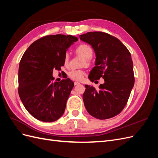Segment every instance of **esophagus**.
I'll return each mask as SVG.
<instances>
[{"label": "esophagus", "instance_id": "1", "mask_svg": "<svg viewBox=\"0 0 158 158\" xmlns=\"http://www.w3.org/2000/svg\"><path fill=\"white\" fill-rule=\"evenodd\" d=\"M78 84H80V83H79V82H74V85H78Z\"/></svg>", "mask_w": 158, "mask_h": 158}]
</instances>
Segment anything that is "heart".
Returning a JSON list of instances; mask_svg holds the SVG:
<instances>
[{
  "mask_svg": "<svg viewBox=\"0 0 158 158\" xmlns=\"http://www.w3.org/2000/svg\"><path fill=\"white\" fill-rule=\"evenodd\" d=\"M76 52L83 56L84 60L83 61L84 65H89L91 64V59L93 56V49L92 47L87 44H80L76 48ZM69 61V55L68 53L65 54L64 56V63L67 65ZM85 75V72L83 70H73L69 73L70 78L74 81H82Z\"/></svg>",
  "mask_w": 158,
  "mask_h": 158,
  "instance_id": "obj_1",
  "label": "heart"
}]
</instances>
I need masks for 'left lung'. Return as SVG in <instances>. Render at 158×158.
I'll use <instances>...</instances> for the list:
<instances>
[{
    "label": "left lung",
    "mask_w": 158,
    "mask_h": 158,
    "mask_svg": "<svg viewBox=\"0 0 158 158\" xmlns=\"http://www.w3.org/2000/svg\"><path fill=\"white\" fill-rule=\"evenodd\" d=\"M80 39L92 45L96 55L89 80L94 82L103 78L105 80L99 90L85 85V109L96 118H112L125 108L135 84L130 52L117 37L105 32H88L80 35Z\"/></svg>",
    "instance_id": "1"
}]
</instances>
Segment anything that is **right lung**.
<instances>
[{"label": "right lung", "mask_w": 158, "mask_h": 158, "mask_svg": "<svg viewBox=\"0 0 158 158\" xmlns=\"http://www.w3.org/2000/svg\"><path fill=\"white\" fill-rule=\"evenodd\" d=\"M76 37L49 35L28 47L20 62L18 94L27 111L44 122H53L63 115L74 83L69 78L53 82V69L64 66L69 47Z\"/></svg>", "instance_id": "right-lung-1"}]
</instances>
